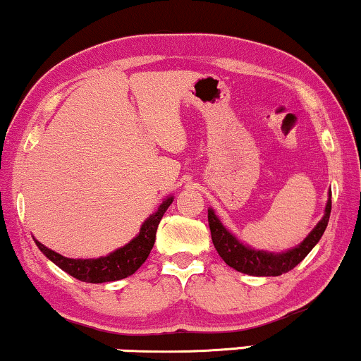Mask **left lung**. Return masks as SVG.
I'll use <instances>...</instances> for the list:
<instances>
[{
  "instance_id": "8db88e82",
  "label": "left lung",
  "mask_w": 361,
  "mask_h": 361,
  "mask_svg": "<svg viewBox=\"0 0 361 361\" xmlns=\"http://www.w3.org/2000/svg\"><path fill=\"white\" fill-rule=\"evenodd\" d=\"M330 212L331 199H328L326 209H324V216L317 224V228L311 231L308 238H306L300 246L291 249V251L281 252V255L256 251V249L244 246L243 243H239L238 239L221 224V221L217 219L214 212H212V209H209L207 219L209 228H211L212 243H214L216 251L219 252V256L224 259L226 264L244 274L279 276L288 273V271H291L293 268H296V266L308 256L311 249L317 246V243L322 239L324 229H326L328 221H330Z\"/></svg>"
}]
</instances>
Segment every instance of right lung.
Here are the masks:
<instances>
[{
	"mask_svg": "<svg viewBox=\"0 0 361 361\" xmlns=\"http://www.w3.org/2000/svg\"><path fill=\"white\" fill-rule=\"evenodd\" d=\"M173 197H169L160 204V207L154 212L152 216L142 224L140 233L137 238H133L130 243L126 244L123 247L117 249L112 255L99 257V259H70L58 252L51 251L42 243H37L39 251L43 252L48 259L55 262L58 268H61L65 273H68L73 278L80 279L85 283H109L123 279L127 276L135 273L137 269L144 264L147 257L150 255V249L154 247L155 233H157L159 222L162 216L166 214L167 207L171 206Z\"/></svg>",
	"mask_w": 361,
	"mask_h": 361,
	"instance_id": "obj_1",
	"label": "right lung"
}]
</instances>
